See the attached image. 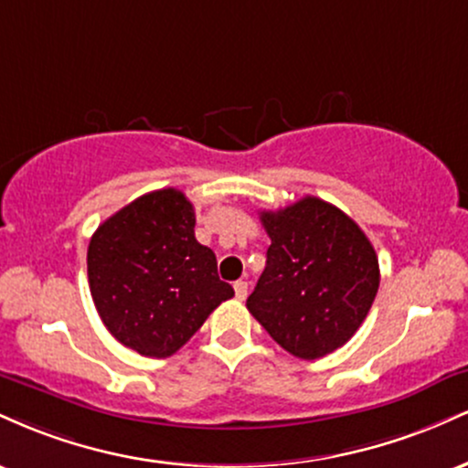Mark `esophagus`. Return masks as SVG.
I'll list each match as a JSON object with an SVG mask.
<instances>
[{
    "instance_id": "1",
    "label": "esophagus",
    "mask_w": 468,
    "mask_h": 468,
    "mask_svg": "<svg viewBox=\"0 0 468 468\" xmlns=\"http://www.w3.org/2000/svg\"><path fill=\"white\" fill-rule=\"evenodd\" d=\"M235 297L239 299H246V294H249V282H235Z\"/></svg>"
}]
</instances>
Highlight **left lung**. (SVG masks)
Masks as SVG:
<instances>
[{
    "instance_id": "obj_1",
    "label": "left lung",
    "mask_w": 468,
    "mask_h": 468,
    "mask_svg": "<svg viewBox=\"0 0 468 468\" xmlns=\"http://www.w3.org/2000/svg\"><path fill=\"white\" fill-rule=\"evenodd\" d=\"M271 246L246 308L283 350L314 361L338 350L372 308L380 271L372 241L335 204L305 196L261 211Z\"/></svg>"
}]
</instances>
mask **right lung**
Returning a JSON list of instances; mask_svg holds the SVG:
<instances>
[{
	"mask_svg": "<svg viewBox=\"0 0 468 468\" xmlns=\"http://www.w3.org/2000/svg\"><path fill=\"white\" fill-rule=\"evenodd\" d=\"M193 229V204L169 186L136 197L90 239V292L101 321L143 356L178 352L235 294L218 277L216 252Z\"/></svg>",
	"mask_w": 468,
	"mask_h": 468,
	"instance_id": "1",
	"label": "right lung"
}]
</instances>
